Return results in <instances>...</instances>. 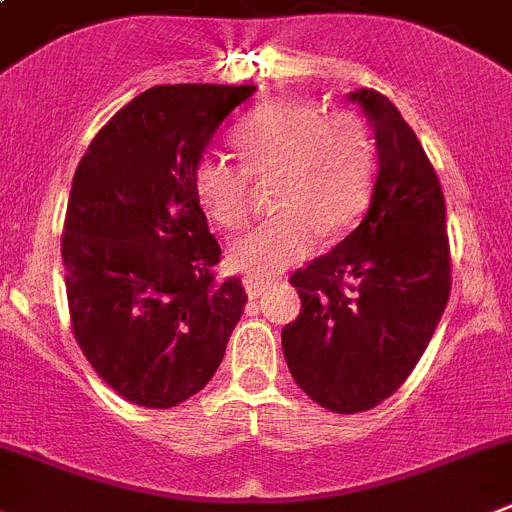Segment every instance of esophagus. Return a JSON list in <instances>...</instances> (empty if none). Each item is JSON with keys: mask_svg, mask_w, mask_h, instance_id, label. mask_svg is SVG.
<instances>
[{"mask_svg": "<svg viewBox=\"0 0 512 512\" xmlns=\"http://www.w3.org/2000/svg\"><path fill=\"white\" fill-rule=\"evenodd\" d=\"M243 287H246L248 297L256 299V297H261L264 292H269L271 284H269V281H261V279H253V276H246V279H243Z\"/></svg>", "mask_w": 512, "mask_h": 512, "instance_id": "34e87169", "label": "esophagus"}]
</instances>
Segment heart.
Masks as SVG:
<instances>
[{"mask_svg":"<svg viewBox=\"0 0 512 512\" xmlns=\"http://www.w3.org/2000/svg\"><path fill=\"white\" fill-rule=\"evenodd\" d=\"M241 164L203 154L192 167L200 208L223 228L251 215V177L271 180L279 213L231 246V261L256 279H274L312 253L320 231H345L370 200L375 152L368 126L348 111L325 114L309 101H269L231 131Z\"/></svg>","mask_w":512,"mask_h":512,"instance_id":"heart-1","label":"heart"}]
</instances>
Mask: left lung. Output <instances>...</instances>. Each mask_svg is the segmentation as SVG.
<instances>
[{
	"instance_id": "1",
	"label": "left lung",
	"mask_w": 512,
	"mask_h": 512,
	"mask_svg": "<svg viewBox=\"0 0 512 512\" xmlns=\"http://www.w3.org/2000/svg\"><path fill=\"white\" fill-rule=\"evenodd\" d=\"M375 131L378 180L360 225L297 269L302 312L281 330L297 386L335 414H358L403 386L437 330L452 289L439 177L383 93H350Z\"/></svg>"
}]
</instances>
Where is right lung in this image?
Listing matches in <instances>:
<instances>
[{"label":"right lung","instance_id":"right-lung-1","mask_svg":"<svg viewBox=\"0 0 512 512\" xmlns=\"http://www.w3.org/2000/svg\"><path fill=\"white\" fill-rule=\"evenodd\" d=\"M256 86H154L98 131L65 210V294L75 342L98 378L144 409L208 386L246 307L220 279V246L192 167Z\"/></svg>","mask_w":512,"mask_h":512}]
</instances>
